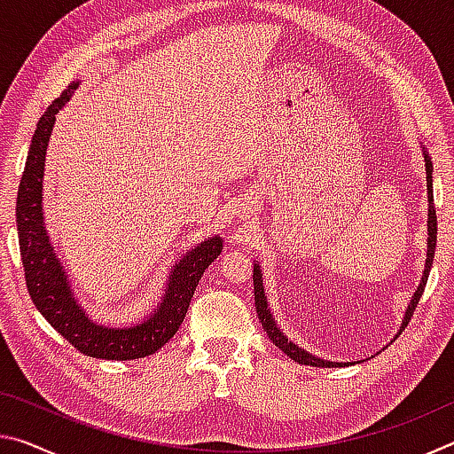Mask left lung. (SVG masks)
I'll return each mask as SVG.
<instances>
[{
    "instance_id": "8db88e82",
    "label": "left lung",
    "mask_w": 454,
    "mask_h": 454,
    "mask_svg": "<svg viewBox=\"0 0 454 454\" xmlns=\"http://www.w3.org/2000/svg\"><path fill=\"white\" fill-rule=\"evenodd\" d=\"M422 148V158H425V170H427V194H428V222H427V230H428V238H427V260H425V270H422V278L419 288L414 290V294L411 298L409 306H406V312H404V318H403V325L398 328L396 336L403 333L404 326L411 322V317L414 309H417V304L420 301L422 292H425V284L428 280V272H430V266H433V258H434V248H436V210H434V198H433V162H430V156L428 152L425 150V145H420ZM254 301H256V312H258V318L262 322V328L266 330V334L270 340L278 347L284 355L290 356L294 363L298 364H310V366H317V368H340V366H348V364H355V363H333V360H326V358H320L317 355H312V352L304 350L302 347H298L296 342L288 340V336L282 333L278 322L274 320L272 312H270V306H268L266 301V292H264V280H262V268L260 264H254ZM395 336V338H396ZM393 342V340H390Z\"/></svg>"
}]
</instances>
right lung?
<instances>
[{
  "instance_id": "right-lung-1",
  "label": "right lung",
  "mask_w": 454,
  "mask_h": 454,
  "mask_svg": "<svg viewBox=\"0 0 454 454\" xmlns=\"http://www.w3.org/2000/svg\"><path fill=\"white\" fill-rule=\"evenodd\" d=\"M80 82L70 83L58 99H53L37 121L29 145L24 176L18 190V238L21 262L26 270V284L37 310L58 333L86 356L104 360H134L160 350L178 333L188 306L206 268L220 256L222 238L210 236L196 244L168 274L162 301L153 306L136 325L110 326L91 320L75 298L64 264L53 250L43 222V168L45 153L58 112L64 107Z\"/></svg>"
}]
</instances>
